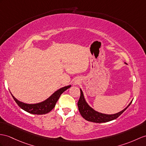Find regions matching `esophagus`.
<instances>
[{
    "instance_id": "34e87169",
    "label": "esophagus",
    "mask_w": 146,
    "mask_h": 146,
    "mask_svg": "<svg viewBox=\"0 0 146 146\" xmlns=\"http://www.w3.org/2000/svg\"><path fill=\"white\" fill-rule=\"evenodd\" d=\"M77 82H74V85H77Z\"/></svg>"
}]
</instances>
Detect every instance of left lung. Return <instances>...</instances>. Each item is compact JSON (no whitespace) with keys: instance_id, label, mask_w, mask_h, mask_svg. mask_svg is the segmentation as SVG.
Returning <instances> with one entry per match:
<instances>
[{"instance_id":"obj_1","label":"left lung","mask_w":146,"mask_h":146,"mask_svg":"<svg viewBox=\"0 0 146 146\" xmlns=\"http://www.w3.org/2000/svg\"><path fill=\"white\" fill-rule=\"evenodd\" d=\"M131 103H132V102L130 103L129 105L127 106L126 108H124L121 111H120L118 113H116V114H103V113H100L95 111L94 110H93L88 106V105L87 104V102L85 100L83 92L80 89V97L79 98V101L77 102V105L80 115L85 119L88 121L100 123L108 122L110 121H112L113 119H116L117 118H118V117L129 107V106L131 105Z\"/></svg>"}]
</instances>
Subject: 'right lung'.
<instances>
[{
    "label": "right lung",
    "instance_id": "add662e5",
    "mask_svg": "<svg viewBox=\"0 0 146 146\" xmlns=\"http://www.w3.org/2000/svg\"><path fill=\"white\" fill-rule=\"evenodd\" d=\"M70 87L71 85H68V86H66L64 87L60 88L58 90L55 92L50 97L47 99V100L36 104H25V103L21 102L17 100L12 95V96L13 98L14 99V100L17 103V104L19 105L21 108L25 110V111H26L28 113H31V114L43 115L50 112L51 110L54 108L56 102H58L61 95L64 92L66 91L67 89H68Z\"/></svg>",
    "mask_w": 146,
    "mask_h": 146
}]
</instances>
